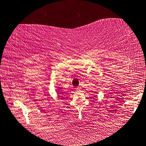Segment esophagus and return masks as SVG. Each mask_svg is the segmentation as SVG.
Returning <instances> with one entry per match:
<instances>
[{"mask_svg": "<svg viewBox=\"0 0 146 146\" xmlns=\"http://www.w3.org/2000/svg\"><path fill=\"white\" fill-rule=\"evenodd\" d=\"M80 89H81L80 87H78L77 88H76V89H77V90H80Z\"/></svg>", "mask_w": 146, "mask_h": 146, "instance_id": "esophagus-1", "label": "esophagus"}]
</instances>
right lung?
I'll return each mask as SVG.
<instances>
[{
    "mask_svg": "<svg viewBox=\"0 0 146 146\" xmlns=\"http://www.w3.org/2000/svg\"><path fill=\"white\" fill-rule=\"evenodd\" d=\"M57 94L58 95H64V92L62 91V90H60V89L59 87V89H57Z\"/></svg>",
    "mask_w": 146,
    "mask_h": 146,
    "instance_id": "1",
    "label": "right lung"
}]
</instances>
